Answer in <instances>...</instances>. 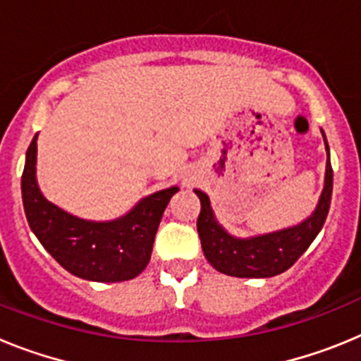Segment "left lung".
<instances>
[{
    "label": "left lung",
    "mask_w": 361,
    "mask_h": 361,
    "mask_svg": "<svg viewBox=\"0 0 361 361\" xmlns=\"http://www.w3.org/2000/svg\"><path fill=\"white\" fill-rule=\"evenodd\" d=\"M324 141L325 148L329 152L325 135ZM195 193L200 199L197 231H199L204 257L208 258V262L216 271L238 279H267V276L280 275L302 257V253L317 238L327 219L331 195H333V168L329 162V153H327V168H325V186L317 212L300 226L283 231L269 233L247 240L229 237L213 219L208 195L199 190H195Z\"/></svg>",
    "instance_id": "1"
}]
</instances>
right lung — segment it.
<instances>
[{
    "label": "right lung",
    "instance_id": "add662e5",
    "mask_svg": "<svg viewBox=\"0 0 361 361\" xmlns=\"http://www.w3.org/2000/svg\"><path fill=\"white\" fill-rule=\"evenodd\" d=\"M37 133L27 149L21 193L28 226L43 247L72 275L95 282H123L148 266L162 213L177 186L157 191L114 222L75 219L41 195L36 184Z\"/></svg>",
    "mask_w": 361,
    "mask_h": 361
}]
</instances>
